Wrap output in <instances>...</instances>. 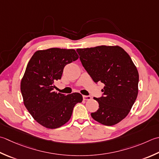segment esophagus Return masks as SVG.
I'll use <instances>...</instances> for the list:
<instances>
[{
    "instance_id": "esophagus-1",
    "label": "esophagus",
    "mask_w": 159,
    "mask_h": 159,
    "mask_svg": "<svg viewBox=\"0 0 159 159\" xmlns=\"http://www.w3.org/2000/svg\"><path fill=\"white\" fill-rule=\"evenodd\" d=\"M83 100L85 101H89L92 99V97L90 96H83Z\"/></svg>"
}]
</instances>
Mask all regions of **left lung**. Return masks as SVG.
<instances>
[{
    "mask_svg": "<svg viewBox=\"0 0 159 159\" xmlns=\"http://www.w3.org/2000/svg\"><path fill=\"white\" fill-rule=\"evenodd\" d=\"M83 66L95 83L105 84L103 96L94 98L98 110L91 114L97 122L111 126L127 116L137 98L139 72L129 54L118 45L77 49Z\"/></svg>",
    "mask_w": 159,
    "mask_h": 159,
    "instance_id": "8db88e82",
    "label": "left lung"
}]
</instances>
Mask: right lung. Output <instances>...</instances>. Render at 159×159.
Returning <instances> with one entry per match:
<instances>
[{
    "instance_id": "add662e5",
    "label": "right lung",
    "mask_w": 159,
    "mask_h": 159,
    "mask_svg": "<svg viewBox=\"0 0 159 159\" xmlns=\"http://www.w3.org/2000/svg\"><path fill=\"white\" fill-rule=\"evenodd\" d=\"M79 58L74 49L38 50L28 63L20 81L23 103L37 123L56 129L70 119L74 107L81 102L79 93L65 96L54 92V82L61 79L65 65Z\"/></svg>"
}]
</instances>
